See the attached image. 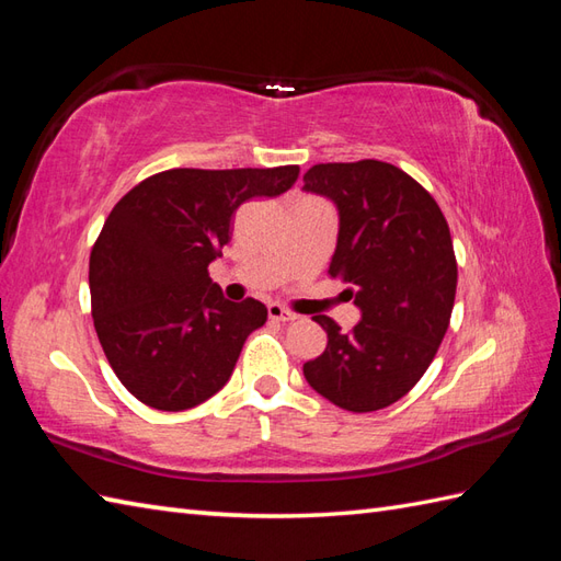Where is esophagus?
Listing matches in <instances>:
<instances>
[{
	"label": "esophagus",
	"instance_id": "obj_1",
	"mask_svg": "<svg viewBox=\"0 0 561 561\" xmlns=\"http://www.w3.org/2000/svg\"><path fill=\"white\" fill-rule=\"evenodd\" d=\"M267 316H270V320H274V323H291V320H296V313L287 311L282 304H270Z\"/></svg>",
	"mask_w": 561,
	"mask_h": 561
}]
</instances>
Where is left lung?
I'll use <instances>...</instances> for the list:
<instances>
[{
  "mask_svg": "<svg viewBox=\"0 0 561 561\" xmlns=\"http://www.w3.org/2000/svg\"><path fill=\"white\" fill-rule=\"evenodd\" d=\"M304 190L337 207L328 274L350 284L344 291L362 311L350 332L313 318L328 347L304 376L342 410H383L424 376L450 323L458 265L446 217L414 178L376 159L318 163Z\"/></svg>",
  "mask_w": 561,
  "mask_h": 561,
  "instance_id": "1",
  "label": "left lung"
}]
</instances>
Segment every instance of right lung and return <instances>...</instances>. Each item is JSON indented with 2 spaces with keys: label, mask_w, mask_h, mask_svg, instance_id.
<instances>
[{
  "label": "right lung",
  "mask_w": 561,
  "mask_h": 561,
  "mask_svg": "<svg viewBox=\"0 0 561 561\" xmlns=\"http://www.w3.org/2000/svg\"><path fill=\"white\" fill-rule=\"evenodd\" d=\"M296 178L299 165L171 169L113 207L89 260L91 316L115 376L139 402L190 410L231 378L267 308L224 299L207 267L231 241L236 209L287 193Z\"/></svg>",
  "instance_id": "right-lung-1"
}]
</instances>
